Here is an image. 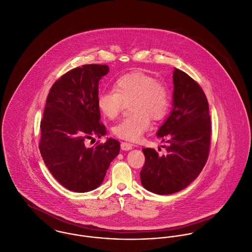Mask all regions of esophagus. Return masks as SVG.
Instances as JSON below:
<instances>
[{
	"mask_svg": "<svg viewBox=\"0 0 252 252\" xmlns=\"http://www.w3.org/2000/svg\"><path fill=\"white\" fill-rule=\"evenodd\" d=\"M121 148H122V150L128 151V150H131L133 148V145L131 143H128V142H122L121 143Z\"/></svg>",
	"mask_w": 252,
	"mask_h": 252,
	"instance_id": "1",
	"label": "esophagus"
}]
</instances>
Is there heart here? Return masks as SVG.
Listing matches in <instances>:
<instances>
[{"label":"heart","mask_w":252,"mask_h":252,"mask_svg":"<svg viewBox=\"0 0 252 252\" xmlns=\"http://www.w3.org/2000/svg\"><path fill=\"white\" fill-rule=\"evenodd\" d=\"M128 104L130 115L112 128L115 136L136 141L151 126V119H162L169 108V92L161 81L143 72H132L120 77L113 91H103L97 95V107L107 119H116L124 104Z\"/></svg>","instance_id":"heart-1"}]
</instances>
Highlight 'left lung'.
Here are the masks:
<instances>
[{
    "mask_svg": "<svg viewBox=\"0 0 252 252\" xmlns=\"http://www.w3.org/2000/svg\"><path fill=\"white\" fill-rule=\"evenodd\" d=\"M173 108L157 135L168 143L166 154L143 148L140 171L145 189L158 195L179 192L192 183L206 163L211 124L206 96L201 86L185 72L173 71Z\"/></svg>",
    "mask_w": 252,
    "mask_h": 252,
    "instance_id": "1",
    "label": "left lung"
}]
</instances>
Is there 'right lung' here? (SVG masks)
<instances>
[{"label":"right lung","instance_id":"add662e5","mask_svg":"<svg viewBox=\"0 0 252 252\" xmlns=\"http://www.w3.org/2000/svg\"><path fill=\"white\" fill-rule=\"evenodd\" d=\"M107 65L87 64L62 75L51 88L41 121L39 148L53 177L70 191L85 193L97 188L120 142L109 138L88 148L86 142L106 134L100 122L97 95Z\"/></svg>","mask_w":252,"mask_h":252}]
</instances>
